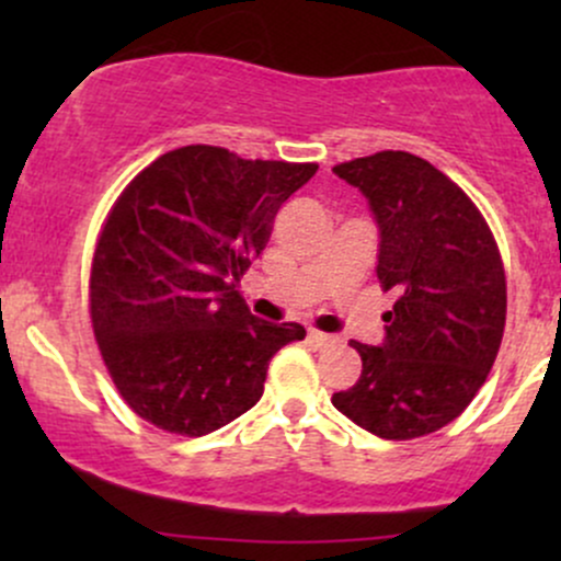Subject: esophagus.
<instances>
[{
    "mask_svg": "<svg viewBox=\"0 0 561 561\" xmlns=\"http://www.w3.org/2000/svg\"><path fill=\"white\" fill-rule=\"evenodd\" d=\"M332 340H334L332 334H324V332H319V330H308V343H311V345H317V347L330 345Z\"/></svg>",
    "mask_w": 561,
    "mask_h": 561,
    "instance_id": "esophagus-1",
    "label": "esophagus"
}]
</instances>
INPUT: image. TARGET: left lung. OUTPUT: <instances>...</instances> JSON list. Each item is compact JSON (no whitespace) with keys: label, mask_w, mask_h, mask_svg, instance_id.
<instances>
[{"label":"left lung","mask_w":561,"mask_h":561,"mask_svg":"<svg viewBox=\"0 0 561 561\" xmlns=\"http://www.w3.org/2000/svg\"><path fill=\"white\" fill-rule=\"evenodd\" d=\"M369 203L377 276L396 293L379 345L351 340L362 377L332 396L366 433L411 440L454 422L482 388L506 321V276L474 203L443 171L401 150L332 169Z\"/></svg>","instance_id":"8db88e82"}]
</instances>
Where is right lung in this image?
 Segmentation results:
<instances>
[{"label": "right lung", "mask_w": 561, "mask_h": 561, "mask_svg": "<svg viewBox=\"0 0 561 561\" xmlns=\"http://www.w3.org/2000/svg\"><path fill=\"white\" fill-rule=\"evenodd\" d=\"M317 169L190 145L147 165L113 205L92 261V327L141 420L214 433L261 401L274 353L306 337L300 324L253 317L237 285Z\"/></svg>", "instance_id": "add662e5"}]
</instances>
